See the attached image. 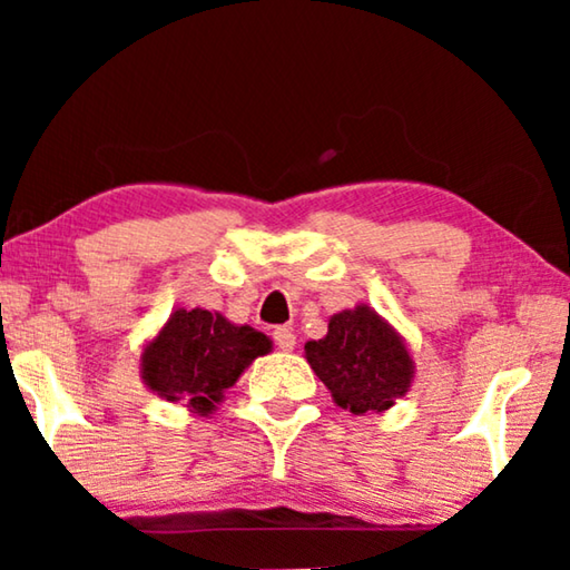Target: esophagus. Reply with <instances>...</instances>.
<instances>
[{
  "label": "esophagus",
  "mask_w": 570,
  "mask_h": 570,
  "mask_svg": "<svg viewBox=\"0 0 570 570\" xmlns=\"http://www.w3.org/2000/svg\"><path fill=\"white\" fill-rule=\"evenodd\" d=\"M275 342H277L279 350L291 353V350H295V334H293V330H285V326H279V330H275Z\"/></svg>",
  "instance_id": "obj_1"
}]
</instances>
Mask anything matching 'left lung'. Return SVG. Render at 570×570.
Returning a JSON list of instances; mask_svg holds the SVG:
<instances>
[{"label": "left lung", "instance_id": "left-lung-1", "mask_svg": "<svg viewBox=\"0 0 570 570\" xmlns=\"http://www.w3.org/2000/svg\"><path fill=\"white\" fill-rule=\"evenodd\" d=\"M303 350L334 404L353 415L394 407L415 379L407 342L365 303L334 314L326 337L306 342Z\"/></svg>", "mask_w": 570, "mask_h": 570}]
</instances>
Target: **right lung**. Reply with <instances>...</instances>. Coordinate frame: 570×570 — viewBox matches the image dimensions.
<instances>
[{"label":"right lung","instance_id":"1","mask_svg":"<svg viewBox=\"0 0 570 570\" xmlns=\"http://www.w3.org/2000/svg\"><path fill=\"white\" fill-rule=\"evenodd\" d=\"M272 340L205 308H176L139 355V376L160 400L207 417Z\"/></svg>","mask_w":570,"mask_h":570}]
</instances>
